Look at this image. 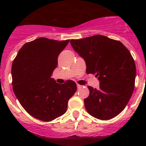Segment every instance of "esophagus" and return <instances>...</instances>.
Instances as JSON below:
<instances>
[{
	"label": "esophagus",
	"mask_w": 146,
	"mask_h": 146,
	"mask_svg": "<svg viewBox=\"0 0 146 146\" xmlns=\"http://www.w3.org/2000/svg\"><path fill=\"white\" fill-rule=\"evenodd\" d=\"M77 88L78 89H80V88H82V86H80V85H77Z\"/></svg>",
	"instance_id": "1"
}]
</instances>
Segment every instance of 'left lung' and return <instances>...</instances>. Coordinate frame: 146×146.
Listing matches in <instances>:
<instances>
[{"label":"left lung","mask_w":146,"mask_h":146,"mask_svg":"<svg viewBox=\"0 0 146 146\" xmlns=\"http://www.w3.org/2000/svg\"><path fill=\"white\" fill-rule=\"evenodd\" d=\"M72 47L86 64V73L100 81L99 89L88 86L84 99L89 114L100 120L117 116L128 104L135 88L136 66L129 50L119 41L102 35L72 39Z\"/></svg>","instance_id":"1"}]
</instances>
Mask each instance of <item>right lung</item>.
<instances>
[{"mask_svg": "<svg viewBox=\"0 0 146 146\" xmlns=\"http://www.w3.org/2000/svg\"><path fill=\"white\" fill-rule=\"evenodd\" d=\"M69 42L36 38L23 45L13 60V91L22 107L36 119L50 121L64 115L77 91L74 81L58 84L51 78L59 54Z\"/></svg>", "mask_w": 146, "mask_h": 146, "instance_id": "right-lung-1", "label": "right lung"}]
</instances>
